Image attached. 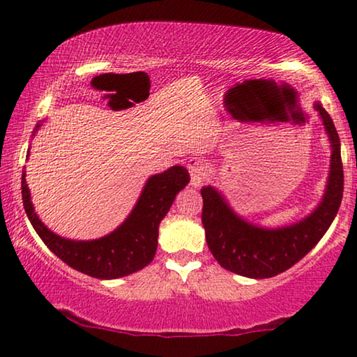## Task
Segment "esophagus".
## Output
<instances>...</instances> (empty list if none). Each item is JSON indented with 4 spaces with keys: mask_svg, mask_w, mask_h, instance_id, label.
Instances as JSON below:
<instances>
[{
    "mask_svg": "<svg viewBox=\"0 0 357 357\" xmlns=\"http://www.w3.org/2000/svg\"><path fill=\"white\" fill-rule=\"evenodd\" d=\"M189 173H190V185L194 188H199L205 183L206 179V165L204 160H199V158H194V160L189 162Z\"/></svg>",
    "mask_w": 357,
    "mask_h": 357,
    "instance_id": "1",
    "label": "esophagus"
}]
</instances>
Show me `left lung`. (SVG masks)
Returning a JSON list of instances; mask_svg holds the SVG:
<instances>
[{"instance_id": "left-lung-1", "label": "left lung", "mask_w": 357, "mask_h": 357, "mask_svg": "<svg viewBox=\"0 0 357 357\" xmlns=\"http://www.w3.org/2000/svg\"><path fill=\"white\" fill-rule=\"evenodd\" d=\"M314 107L331 139L332 160L324 199L305 220L279 229H264L236 215L213 185L202 188V225L206 245L220 266L231 273L252 279H268L284 273L316 247L337 216L343 199L340 137L331 115L321 104Z\"/></svg>"}]
</instances>
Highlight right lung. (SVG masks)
Returning <instances> with one entry per match:
<instances>
[{"label":"right lung","mask_w":357,"mask_h":357,"mask_svg":"<svg viewBox=\"0 0 357 357\" xmlns=\"http://www.w3.org/2000/svg\"><path fill=\"white\" fill-rule=\"evenodd\" d=\"M40 128V125L36 126ZM190 181L179 165L147 179L131 215L109 236L96 241H70L56 236L36 216L22 172V200L26 216L45 245L63 263L96 279H119L152 261L157 252L158 225L173 205L176 194Z\"/></svg>","instance_id":"right-lung-1"}]
</instances>
